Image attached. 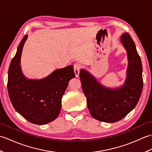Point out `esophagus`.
I'll return each instance as SVG.
<instances>
[{
  "instance_id": "esophagus-1",
  "label": "esophagus",
  "mask_w": 152,
  "mask_h": 152,
  "mask_svg": "<svg viewBox=\"0 0 152 152\" xmlns=\"http://www.w3.org/2000/svg\"><path fill=\"white\" fill-rule=\"evenodd\" d=\"M80 69H81V66H80V64H74V73H75L76 77L79 76Z\"/></svg>"
}]
</instances>
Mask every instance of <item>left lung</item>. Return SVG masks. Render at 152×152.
Here are the masks:
<instances>
[{
    "instance_id": "obj_1",
    "label": "left lung",
    "mask_w": 152,
    "mask_h": 152,
    "mask_svg": "<svg viewBox=\"0 0 152 152\" xmlns=\"http://www.w3.org/2000/svg\"><path fill=\"white\" fill-rule=\"evenodd\" d=\"M127 52L128 67L124 84L119 88L101 85L87 70L81 69L80 81L93 118L106 123H115L125 117L139 101L143 88L142 66L136 46L127 33L120 38Z\"/></svg>"
}]
</instances>
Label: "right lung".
<instances>
[{
	"mask_svg": "<svg viewBox=\"0 0 152 152\" xmlns=\"http://www.w3.org/2000/svg\"><path fill=\"white\" fill-rule=\"evenodd\" d=\"M27 34L19 44L10 64L8 91L15 110L32 124L45 125L59 115L61 99L70 80L75 77L73 66L57 69L46 78L29 80L21 69V56Z\"/></svg>",
	"mask_w": 152,
	"mask_h": 152,
	"instance_id": "right-lung-1",
	"label": "right lung"
}]
</instances>
